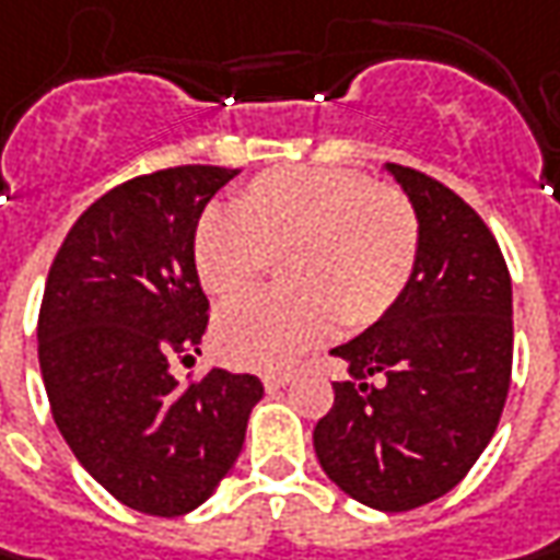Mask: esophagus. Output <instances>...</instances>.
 I'll list each match as a JSON object with an SVG mask.
<instances>
[{
	"label": "esophagus",
	"instance_id": "1",
	"mask_svg": "<svg viewBox=\"0 0 560 560\" xmlns=\"http://www.w3.org/2000/svg\"><path fill=\"white\" fill-rule=\"evenodd\" d=\"M288 381H291V372H262V384H266L269 394H272V390H281Z\"/></svg>",
	"mask_w": 560,
	"mask_h": 560
}]
</instances>
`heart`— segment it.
<instances>
[{
	"mask_svg": "<svg viewBox=\"0 0 560 560\" xmlns=\"http://www.w3.org/2000/svg\"><path fill=\"white\" fill-rule=\"evenodd\" d=\"M421 225L396 185L357 170L279 166L207 210L191 260L207 294L238 300L279 260L284 288L229 306L217 350L235 365H284L340 331H365L394 310L418 266Z\"/></svg>",
	"mask_w": 560,
	"mask_h": 560,
	"instance_id": "1",
	"label": "heart"
}]
</instances>
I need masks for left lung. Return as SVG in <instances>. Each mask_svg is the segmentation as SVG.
<instances>
[{
  "instance_id": "1",
  "label": "left lung",
  "mask_w": 560,
  "mask_h": 560,
  "mask_svg": "<svg viewBox=\"0 0 560 560\" xmlns=\"http://www.w3.org/2000/svg\"><path fill=\"white\" fill-rule=\"evenodd\" d=\"M418 213L415 276L394 310L331 357L347 362L313 431L318 465L377 511L453 490L499 428L511 387V276L499 244L453 188L387 164Z\"/></svg>"
}]
</instances>
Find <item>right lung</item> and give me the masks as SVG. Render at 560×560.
Here are the masks:
<instances>
[{"label":"right lung","instance_id":"1","mask_svg":"<svg viewBox=\"0 0 560 560\" xmlns=\"http://www.w3.org/2000/svg\"><path fill=\"white\" fill-rule=\"evenodd\" d=\"M238 170L170 166L110 188L73 222L39 306V369L70 453L117 502L179 517L235 465L257 375L210 369L179 384L173 359L201 353L207 294L191 235Z\"/></svg>","mask_w":560,"mask_h":560}]
</instances>
